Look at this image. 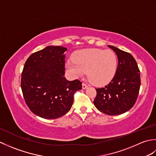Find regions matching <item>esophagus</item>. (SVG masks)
Listing matches in <instances>:
<instances>
[{
  "label": "esophagus",
  "mask_w": 156,
  "mask_h": 156,
  "mask_svg": "<svg viewBox=\"0 0 156 156\" xmlns=\"http://www.w3.org/2000/svg\"><path fill=\"white\" fill-rule=\"evenodd\" d=\"M82 88H83V89H86V88L88 87L87 84H86L85 83H84V82H83V83H82Z\"/></svg>",
  "instance_id": "obj_1"
}]
</instances>
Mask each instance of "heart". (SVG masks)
I'll list each match as a JSON object with an SVG mask.
<instances>
[{
	"label": "heart",
	"mask_w": 156,
	"mask_h": 156,
	"mask_svg": "<svg viewBox=\"0 0 156 156\" xmlns=\"http://www.w3.org/2000/svg\"><path fill=\"white\" fill-rule=\"evenodd\" d=\"M67 70L74 77H79L88 72V77L97 86L108 83L114 78L117 69V57L111 50L85 49L77 51L73 61L66 64Z\"/></svg>",
	"instance_id": "1"
}]
</instances>
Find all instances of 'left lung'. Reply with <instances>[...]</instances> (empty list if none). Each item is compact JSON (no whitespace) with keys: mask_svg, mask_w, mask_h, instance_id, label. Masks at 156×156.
<instances>
[{"mask_svg":"<svg viewBox=\"0 0 156 156\" xmlns=\"http://www.w3.org/2000/svg\"><path fill=\"white\" fill-rule=\"evenodd\" d=\"M108 46L117 55V72L108 84L96 88L94 105L105 114L118 115L130 110L136 102L141 85L140 71L131 54Z\"/></svg>","mask_w":156,"mask_h":156,"instance_id":"1","label":"left lung"}]
</instances>
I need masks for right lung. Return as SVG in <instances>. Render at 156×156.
I'll use <instances>...</instances> for the list:
<instances>
[{"mask_svg": "<svg viewBox=\"0 0 156 156\" xmlns=\"http://www.w3.org/2000/svg\"><path fill=\"white\" fill-rule=\"evenodd\" d=\"M66 50L61 46H48L25 62L21 81L23 95L31 112L40 117L54 119L67 113L74 93L82 89L80 80L64 77Z\"/></svg>", "mask_w": 156, "mask_h": 156, "instance_id": "obj_1", "label": "right lung"}]
</instances>
